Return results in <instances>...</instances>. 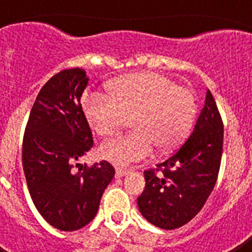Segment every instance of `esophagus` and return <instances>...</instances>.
I'll use <instances>...</instances> for the list:
<instances>
[{
  "label": "esophagus",
  "mask_w": 252,
  "mask_h": 252,
  "mask_svg": "<svg viewBox=\"0 0 252 252\" xmlns=\"http://www.w3.org/2000/svg\"><path fill=\"white\" fill-rule=\"evenodd\" d=\"M126 174H128L127 169H121V168L116 169V177H117V178L125 177Z\"/></svg>",
  "instance_id": "obj_1"
}]
</instances>
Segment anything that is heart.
<instances>
[{"label": "heart", "mask_w": 252, "mask_h": 252, "mask_svg": "<svg viewBox=\"0 0 252 252\" xmlns=\"http://www.w3.org/2000/svg\"><path fill=\"white\" fill-rule=\"evenodd\" d=\"M108 94L86 92L82 111L98 136L110 137L131 119L132 132L104 142L101 157L126 166L160 151L174 149L188 135L197 104L193 93L159 73H133L107 84Z\"/></svg>", "instance_id": "b5f03b06"}]
</instances>
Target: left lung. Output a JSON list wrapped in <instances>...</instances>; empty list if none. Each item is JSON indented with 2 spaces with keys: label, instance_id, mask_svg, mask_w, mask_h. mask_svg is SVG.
<instances>
[{
  "label": "left lung",
  "instance_id": "1",
  "mask_svg": "<svg viewBox=\"0 0 252 252\" xmlns=\"http://www.w3.org/2000/svg\"><path fill=\"white\" fill-rule=\"evenodd\" d=\"M223 122L212 93L192 135L179 150L145 170V189L137 198L140 212L154 226L174 230L195 217L212 193L221 166Z\"/></svg>",
  "mask_w": 252,
  "mask_h": 252
}]
</instances>
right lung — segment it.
<instances>
[{"instance_id":"add662e5","label":"right lung","mask_w":252,"mask_h":252,"mask_svg":"<svg viewBox=\"0 0 252 252\" xmlns=\"http://www.w3.org/2000/svg\"><path fill=\"white\" fill-rule=\"evenodd\" d=\"M87 84L86 70L81 68L53 75L35 99L22 141V166L31 199L45 221L60 231L90 223L115 177L106 160L92 166L77 164L93 146L81 104Z\"/></svg>"}]
</instances>
